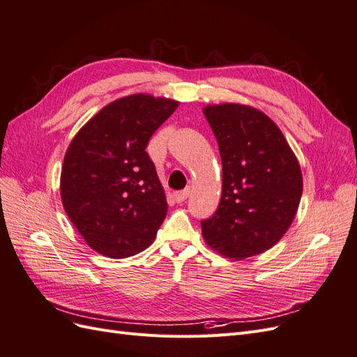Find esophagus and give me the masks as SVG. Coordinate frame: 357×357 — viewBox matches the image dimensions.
Returning a JSON list of instances; mask_svg holds the SVG:
<instances>
[{"label": "esophagus", "mask_w": 357, "mask_h": 357, "mask_svg": "<svg viewBox=\"0 0 357 357\" xmlns=\"http://www.w3.org/2000/svg\"><path fill=\"white\" fill-rule=\"evenodd\" d=\"M189 193H190V190H189V188H188V189H185V190L176 192L174 195H172V197H174V201H176V202H178V204H180V202H185V201L188 199Z\"/></svg>", "instance_id": "obj_1"}]
</instances>
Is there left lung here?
<instances>
[{
  "mask_svg": "<svg viewBox=\"0 0 357 357\" xmlns=\"http://www.w3.org/2000/svg\"><path fill=\"white\" fill-rule=\"evenodd\" d=\"M222 158V198L202 236L213 250L241 261L269 250L294 222L302 172L280 128L244 104L204 107Z\"/></svg>",
  "mask_w": 357,
  "mask_h": 357,
  "instance_id": "obj_1",
  "label": "left lung"
}]
</instances>
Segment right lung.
<instances>
[{"label":"right lung","instance_id":"obj_1","mask_svg":"<svg viewBox=\"0 0 357 357\" xmlns=\"http://www.w3.org/2000/svg\"><path fill=\"white\" fill-rule=\"evenodd\" d=\"M178 101L135 93L96 113L63 158L61 198L75 229L96 253L134 256L153 243L168 204L146 147Z\"/></svg>","mask_w":357,"mask_h":357}]
</instances>
